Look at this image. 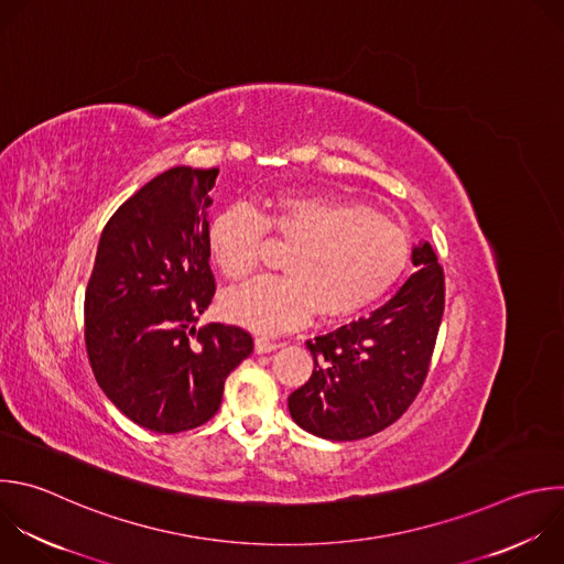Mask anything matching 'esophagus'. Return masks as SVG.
Listing matches in <instances>:
<instances>
[{"instance_id":"34e87169","label":"esophagus","mask_w":564,"mask_h":564,"mask_svg":"<svg viewBox=\"0 0 564 564\" xmlns=\"http://www.w3.org/2000/svg\"><path fill=\"white\" fill-rule=\"evenodd\" d=\"M279 347V340H274V338H270V336H265V334H259L257 338H254V349H257V354H268V351H272V349H276Z\"/></svg>"}]
</instances>
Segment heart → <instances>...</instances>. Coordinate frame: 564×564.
<instances>
[{"mask_svg":"<svg viewBox=\"0 0 564 564\" xmlns=\"http://www.w3.org/2000/svg\"><path fill=\"white\" fill-rule=\"evenodd\" d=\"M265 230L290 243L283 276L248 283L224 299L226 312L254 329H285L316 307L325 318L354 314L381 299L410 259L405 232L365 206L318 193L279 197L268 213L246 206L219 213L208 246L230 281L250 279L261 265Z\"/></svg>","mask_w":564,"mask_h":564,"instance_id":"1","label":"heart"}]
</instances>
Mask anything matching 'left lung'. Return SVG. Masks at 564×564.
<instances>
[{"instance_id":"8db88e82","label":"left lung","mask_w":564,"mask_h":564,"mask_svg":"<svg viewBox=\"0 0 564 564\" xmlns=\"http://www.w3.org/2000/svg\"><path fill=\"white\" fill-rule=\"evenodd\" d=\"M419 268L379 310L305 340L314 369L290 394L296 425L329 441H358L397 423L419 397L445 312V272L434 248H414Z\"/></svg>"}]
</instances>
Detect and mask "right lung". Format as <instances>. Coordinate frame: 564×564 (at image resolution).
<instances>
[{"label":"right lung","mask_w":564,"mask_h":564,"mask_svg":"<svg viewBox=\"0 0 564 564\" xmlns=\"http://www.w3.org/2000/svg\"><path fill=\"white\" fill-rule=\"evenodd\" d=\"M219 167L176 165L108 219L84 301L104 394L132 423L178 434L208 423L254 340L239 325L195 327L215 296L208 208Z\"/></svg>","instance_id":"obj_1"}]
</instances>
